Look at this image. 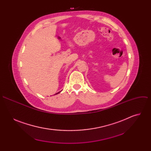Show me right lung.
Returning a JSON list of instances; mask_svg holds the SVG:
<instances>
[{
	"label": "right lung",
	"instance_id": "obj_1",
	"mask_svg": "<svg viewBox=\"0 0 151 151\" xmlns=\"http://www.w3.org/2000/svg\"><path fill=\"white\" fill-rule=\"evenodd\" d=\"M60 92H61V91H59V92H58V93H56V94H54V95H56V94H59V93H60Z\"/></svg>",
	"mask_w": 151,
	"mask_h": 151
}]
</instances>
